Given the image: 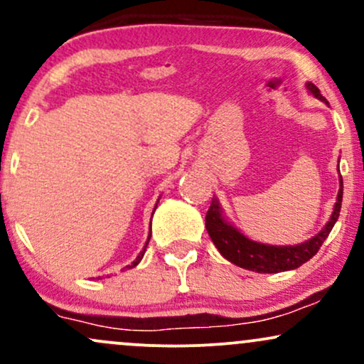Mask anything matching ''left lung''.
Returning <instances> with one entry per match:
<instances>
[{
  "label": "left lung",
  "mask_w": 364,
  "mask_h": 364,
  "mask_svg": "<svg viewBox=\"0 0 364 364\" xmlns=\"http://www.w3.org/2000/svg\"><path fill=\"white\" fill-rule=\"evenodd\" d=\"M306 90L310 92L313 97L320 99L328 106L325 101L323 95L320 94L318 87L313 85L311 82L306 83ZM339 171V168H337ZM342 205V176H339V193H337L336 205H333V212L330 215L328 223L316 232L315 236L306 240L304 243L299 245H267L260 243V241L250 240L245 236L240 229L235 228L224 215L223 207H220L217 196L212 198L210 208H208L205 215V228L208 236H210L212 243L219 250L225 260H229L235 265L241 267V269L252 270V272L258 274H277L286 272V270H294L306 263L311 257H315L316 252L320 250L321 243L327 240V236L332 231L333 224L339 219V212Z\"/></svg>",
  "instance_id": "1"
}]
</instances>
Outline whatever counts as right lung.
<instances>
[{"mask_svg":"<svg viewBox=\"0 0 364 364\" xmlns=\"http://www.w3.org/2000/svg\"><path fill=\"white\" fill-rule=\"evenodd\" d=\"M157 203H159V200H157ZM157 203H156V208H157ZM156 208H154V210H156ZM152 215H154V212H152ZM150 235H152V232H149V237H147V243H145V246H144V248H141V252L139 253V257H136V258H135V260H133V262H132V265H127V269H132V267H136V265H139V263H140V260H141V258H144V255H145V250H147V245H149V241H150ZM99 279H101V277H99Z\"/></svg>","mask_w":364,"mask_h":364,"instance_id":"1","label":"right lung"}]
</instances>
